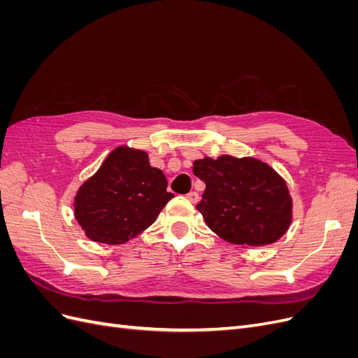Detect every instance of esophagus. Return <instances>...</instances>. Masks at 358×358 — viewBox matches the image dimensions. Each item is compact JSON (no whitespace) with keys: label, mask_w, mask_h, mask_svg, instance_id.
Instances as JSON below:
<instances>
[{"label":"esophagus","mask_w":358,"mask_h":358,"mask_svg":"<svg viewBox=\"0 0 358 358\" xmlns=\"http://www.w3.org/2000/svg\"><path fill=\"white\" fill-rule=\"evenodd\" d=\"M187 199L191 201V203H197L199 201V192H196V191H191V192H188L187 194Z\"/></svg>","instance_id":"esophagus-1"}]
</instances>
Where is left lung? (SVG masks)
Returning <instances> with one entry per match:
<instances>
[{
    "instance_id": "8db88e82",
    "label": "left lung",
    "mask_w": 358,
    "mask_h": 358,
    "mask_svg": "<svg viewBox=\"0 0 358 358\" xmlns=\"http://www.w3.org/2000/svg\"><path fill=\"white\" fill-rule=\"evenodd\" d=\"M206 183L197 210L224 241L242 246L273 243L289 229L292 199L282 176L252 157L221 155L194 161Z\"/></svg>"
}]
</instances>
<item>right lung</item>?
Returning a JSON list of instances; mask_svg holds the SVG:
<instances>
[{"label": "right lung", "mask_w": 358, "mask_h": 358, "mask_svg": "<svg viewBox=\"0 0 358 358\" xmlns=\"http://www.w3.org/2000/svg\"><path fill=\"white\" fill-rule=\"evenodd\" d=\"M145 150L117 146L74 197V218L92 242L121 245L146 230L173 199Z\"/></svg>", "instance_id": "right-lung-1"}]
</instances>
